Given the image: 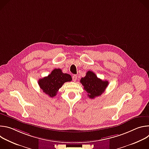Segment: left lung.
I'll list each match as a JSON object with an SVG mask.
<instances>
[{
	"label": "left lung",
	"mask_w": 149,
	"mask_h": 149,
	"mask_svg": "<svg viewBox=\"0 0 149 149\" xmlns=\"http://www.w3.org/2000/svg\"><path fill=\"white\" fill-rule=\"evenodd\" d=\"M71 81L72 77L70 74L63 73L60 68H55L47 77L39 79L38 84L44 93L54 97L63 84Z\"/></svg>",
	"instance_id": "left-lung-1"
}]
</instances>
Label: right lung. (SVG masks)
Listing matches in <instances>:
<instances>
[{"instance_id": "add662e5", "label": "right lung", "mask_w": 149, "mask_h": 149, "mask_svg": "<svg viewBox=\"0 0 149 149\" xmlns=\"http://www.w3.org/2000/svg\"><path fill=\"white\" fill-rule=\"evenodd\" d=\"M80 82L84 89L88 93V97L94 98L101 95L109 85L107 81H102L98 78L93 71H88L86 75L81 78Z\"/></svg>"}]
</instances>
